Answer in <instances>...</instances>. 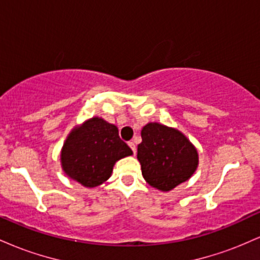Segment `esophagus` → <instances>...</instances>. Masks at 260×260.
<instances>
[{"label": "esophagus", "instance_id": "obj_1", "mask_svg": "<svg viewBox=\"0 0 260 260\" xmlns=\"http://www.w3.org/2000/svg\"><path fill=\"white\" fill-rule=\"evenodd\" d=\"M128 145H129V148L132 149V151H133V153L136 154V150H137V149H136V144H134L133 142H129V143H128Z\"/></svg>", "mask_w": 260, "mask_h": 260}]
</instances>
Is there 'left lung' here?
I'll list each match as a JSON object with an SVG mask.
<instances>
[{
	"label": "left lung",
	"instance_id": "1",
	"mask_svg": "<svg viewBox=\"0 0 260 260\" xmlns=\"http://www.w3.org/2000/svg\"><path fill=\"white\" fill-rule=\"evenodd\" d=\"M137 157L144 180L162 192L189 180L198 168V151L187 137L157 122L143 127Z\"/></svg>",
	"mask_w": 260,
	"mask_h": 260
}]
</instances>
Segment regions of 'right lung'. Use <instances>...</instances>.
Wrapping results in <instances>:
<instances>
[{"instance_id": "1", "label": "right lung", "mask_w": 260, "mask_h": 260, "mask_svg": "<svg viewBox=\"0 0 260 260\" xmlns=\"http://www.w3.org/2000/svg\"><path fill=\"white\" fill-rule=\"evenodd\" d=\"M132 154L115 124L92 117L68 134L61 151V165L68 177L92 188L109 180L116 161Z\"/></svg>"}]
</instances>
